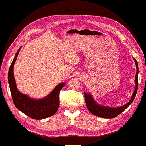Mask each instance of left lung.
<instances>
[{
  "mask_svg": "<svg viewBox=\"0 0 146 146\" xmlns=\"http://www.w3.org/2000/svg\"><path fill=\"white\" fill-rule=\"evenodd\" d=\"M134 61L135 62L136 67H137V73L135 77V89L134 90V92L131 96V100L129 102L126 103L121 107H106L104 105H100L95 102L94 100L92 98L91 93H86L84 92V96L85 101H86V106L90 112L92 114L98 116L102 118H107V119H112L117 117V115L120 114L126 108L129 107V105L133 102L135 98L137 89H138V73H139V66H138V63L137 60L134 59Z\"/></svg>",
  "mask_w": 146,
  "mask_h": 146,
  "instance_id": "1",
  "label": "left lung"
}]
</instances>
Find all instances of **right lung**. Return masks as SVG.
<instances>
[{
  "mask_svg": "<svg viewBox=\"0 0 146 146\" xmlns=\"http://www.w3.org/2000/svg\"><path fill=\"white\" fill-rule=\"evenodd\" d=\"M21 47L16 54L8 71V83L13 103L18 110L33 119L41 120L54 115L59 107V94L65 83H60L43 98L34 99L18 91L16 84L13 68Z\"/></svg>",
  "mask_w": 146,
  "mask_h": 146,
  "instance_id": "1",
  "label": "right lung"
}]
</instances>
